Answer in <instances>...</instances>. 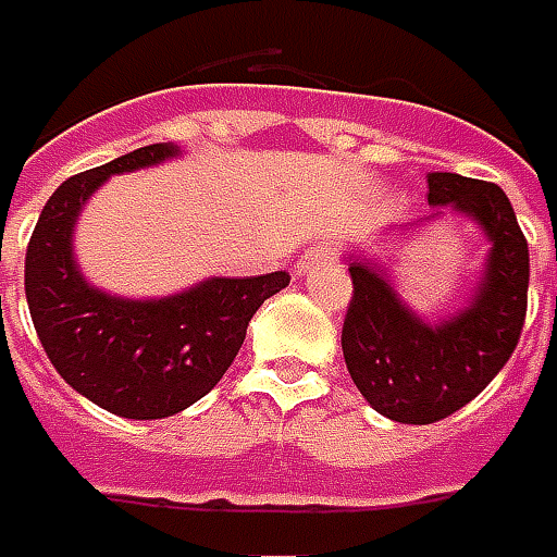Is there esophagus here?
Instances as JSON below:
<instances>
[{"instance_id": "34e87169", "label": "esophagus", "mask_w": 557, "mask_h": 557, "mask_svg": "<svg viewBox=\"0 0 557 557\" xmlns=\"http://www.w3.org/2000/svg\"><path fill=\"white\" fill-rule=\"evenodd\" d=\"M335 259H338V249L332 247V244H317V247H310L308 252H305V259L298 262V268H301V274H305L313 264H332Z\"/></svg>"}]
</instances>
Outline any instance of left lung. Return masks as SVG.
Here are the masks:
<instances>
[{"label":"left lung","instance_id":"left-lung-1","mask_svg":"<svg viewBox=\"0 0 557 557\" xmlns=\"http://www.w3.org/2000/svg\"><path fill=\"white\" fill-rule=\"evenodd\" d=\"M426 183L433 213L399 231L454 213L479 225L491 247L467 305L433 323L399 298L384 264L347 256L354 298L342 329L344 362L362 399L399 423H436L472 403L509 362L528 310V240L506 191L460 173H430Z\"/></svg>","mask_w":557,"mask_h":557}]
</instances>
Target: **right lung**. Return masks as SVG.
<instances>
[{
	"label": "right lung",
	"instance_id": "add662e5",
	"mask_svg": "<svg viewBox=\"0 0 557 557\" xmlns=\"http://www.w3.org/2000/svg\"><path fill=\"white\" fill-rule=\"evenodd\" d=\"M180 154L173 143H154L66 180L26 247V305L45 354L75 393L131 421L170 418L207 396L237 357L252 313L289 286L286 271L207 277L161 298H124L88 283L72 234L90 195L109 176Z\"/></svg>",
	"mask_w": 557,
	"mask_h": 557
}]
</instances>
